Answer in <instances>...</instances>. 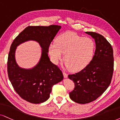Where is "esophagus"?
Wrapping results in <instances>:
<instances>
[{
	"instance_id": "esophagus-1",
	"label": "esophagus",
	"mask_w": 120,
	"mask_h": 120,
	"mask_svg": "<svg viewBox=\"0 0 120 120\" xmlns=\"http://www.w3.org/2000/svg\"><path fill=\"white\" fill-rule=\"evenodd\" d=\"M63 74H64V76L65 78H68V74L66 73L65 71H63Z\"/></svg>"
}]
</instances>
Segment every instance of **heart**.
<instances>
[{"label":"heart","instance_id":"1","mask_svg":"<svg viewBox=\"0 0 120 120\" xmlns=\"http://www.w3.org/2000/svg\"><path fill=\"white\" fill-rule=\"evenodd\" d=\"M95 48V42L91 38L68 31L60 35L56 42H51L49 52L55 64L63 59L65 54L66 67L70 68L72 71H79L85 68L92 60Z\"/></svg>","mask_w":120,"mask_h":120}]
</instances>
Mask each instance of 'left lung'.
I'll use <instances>...</instances> for the list:
<instances>
[{"instance_id": "1", "label": "left lung", "mask_w": 120, "mask_h": 120, "mask_svg": "<svg viewBox=\"0 0 120 120\" xmlns=\"http://www.w3.org/2000/svg\"><path fill=\"white\" fill-rule=\"evenodd\" d=\"M95 39L96 50L90 63L76 74L69 75L75 88L69 93L74 102L85 104L96 100L110 85L113 71V49L101 35L87 31Z\"/></svg>"}]
</instances>
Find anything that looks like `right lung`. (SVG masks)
<instances>
[{
	"label": "right lung",
	"mask_w": 120,
	"mask_h": 120,
	"mask_svg": "<svg viewBox=\"0 0 120 120\" xmlns=\"http://www.w3.org/2000/svg\"><path fill=\"white\" fill-rule=\"evenodd\" d=\"M61 26H29L15 38L9 52L7 70L9 79L16 93L25 101L40 104L49 98L54 85L63 80L64 76L58 66L51 63L48 52L51 42ZM28 40L38 42L42 48L40 61L34 68L25 69L16 63V46Z\"/></svg>",
	"instance_id": "1"
}]
</instances>
